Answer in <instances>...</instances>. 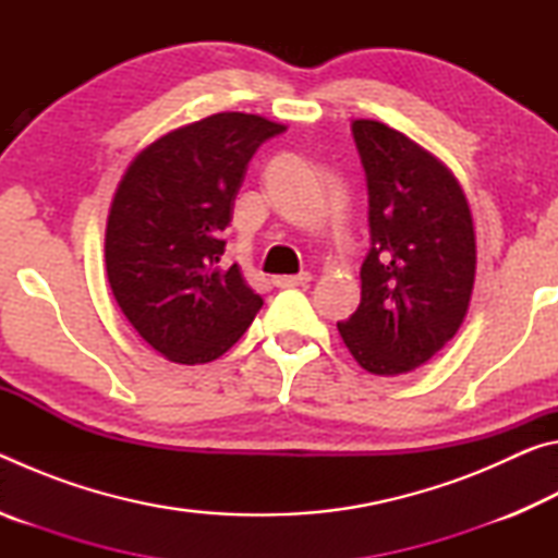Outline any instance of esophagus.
<instances>
[{
    "instance_id": "esophagus-1",
    "label": "esophagus",
    "mask_w": 558,
    "mask_h": 558,
    "mask_svg": "<svg viewBox=\"0 0 558 558\" xmlns=\"http://www.w3.org/2000/svg\"><path fill=\"white\" fill-rule=\"evenodd\" d=\"M278 288H307L313 282V276L310 272H300V276H278L276 280Z\"/></svg>"
}]
</instances>
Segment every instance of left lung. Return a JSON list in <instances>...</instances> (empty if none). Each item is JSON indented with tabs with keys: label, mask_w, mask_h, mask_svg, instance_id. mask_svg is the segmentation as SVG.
<instances>
[{
	"label": "left lung",
	"mask_w": 558,
	"mask_h": 558,
	"mask_svg": "<svg viewBox=\"0 0 558 558\" xmlns=\"http://www.w3.org/2000/svg\"><path fill=\"white\" fill-rule=\"evenodd\" d=\"M369 186L372 251L362 266V302L339 335L362 369L399 376L446 347L468 315L477 245L456 174L379 120H354Z\"/></svg>",
	"instance_id": "obj_1"
}]
</instances>
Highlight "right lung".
I'll list each match as a JSON object with an SVG mask.
<instances>
[{
	"label": "right lung",
	"mask_w": 558,
	"mask_h": 558,
	"mask_svg": "<svg viewBox=\"0 0 558 558\" xmlns=\"http://www.w3.org/2000/svg\"><path fill=\"white\" fill-rule=\"evenodd\" d=\"M286 125L216 112L132 157L112 194L106 270L137 335L174 364H206L239 342L263 298L239 263L223 268V231L245 167Z\"/></svg>",
	"instance_id": "add662e5"
}]
</instances>
